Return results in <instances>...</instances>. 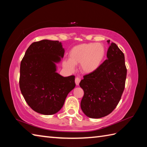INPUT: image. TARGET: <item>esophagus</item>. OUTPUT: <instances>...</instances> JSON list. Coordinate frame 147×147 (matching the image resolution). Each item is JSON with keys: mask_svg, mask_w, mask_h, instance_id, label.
<instances>
[{"mask_svg": "<svg viewBox=\"0 0 147 147\" xmlns=\"http://www.w3.org/2000/svg\"><path fill=\"white\" fill-rule=\"evenodd\" d=\"M81 82V78L80 77H76L75 78V83L76 85H78L80 84V82Z\"/></svg>", "mask_w": 147, "mask_h": 147, "instance_id": "esophagus-1", "label": "esophagus"}]
</instances>
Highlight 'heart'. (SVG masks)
Masks as SVG:
<instances>
[{"instance_id": "b5f03b06", "label": "heart", "mask_w": 147, "mask_h": 147, "mask_svg": "<svg viewBox=\"0 0 147 147\" xmlns=\"http://www.w3.org/2000/svg\"><path fill=\"white\" fill-rule=\"evenodd\" d=\"M105 55L104 45L100 43H82L73 47L69 52V59L62 62L63 66L74 71V65H80L83 73H93L100 66Z\"/></svg>"}]
</instances>
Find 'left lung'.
Wrapping results in <instances>:
<instances>
[{"label":"left lung","mask_w":147,"mask_h":147,"mask_svg":"<svg viewBox=\"0 0 147 147\" xmlns=\"http://www.w3.org/2000/svg\"><path fill=\"white\" fill-rule=\"evenodd\" d=\"M107 42L110 43L109 40ZM107 57L97 69L84 76L80 83L84 91L81 108L90 118L111 114L119 102L125 87L127 69L123 52L112 42Z\"/></svg>","instance_id":"obj_1"}]
</instances>
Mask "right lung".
I'll use <instances>...</instances> for the list:
<instances>
[{
  "mask_svg": "<svg viewBox=\"0 0 147 147\" xmlns=\"http://www.w3.org/2000/svg\"><path fill=\"white\" fill-rule=\"evenodd\" d=\"M64 54L61 42L43 40L32 43L21 62V93L30 107L38 113H57L76 86L75 76L63 77L56 73L55 63Z\"/></svg>",
  "mask_w": 147,
  "mask_h": 147,
  "instance_id": "1",
  "label": "right lung"
}]
</instances>
